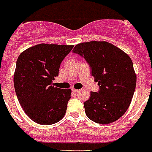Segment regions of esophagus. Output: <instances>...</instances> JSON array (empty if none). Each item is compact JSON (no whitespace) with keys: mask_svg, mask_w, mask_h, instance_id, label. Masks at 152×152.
Segmentation results:
<instances>
[{"mask_svg":"<svg viewBox=\"0 0 152 152\" xmlns=\"http://www.w3.org/2000/svg\"><path fill=\"white\" fill-rule=\"evenodd\" d=\"M72 91L74 92H79L80 91V89H72Z\"/></svg>","mask_w":152,"mask_h":152,"instance_id":"34e87169","label":"esophagus"}]
</instances>
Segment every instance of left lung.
<instances>
[{"label": "left lung", "mask_w": 152, "mask_h": 152, "mask_svg": "<svg viewBox=\"0 0 152 152\" xmlns=\"http://www.w3.org/2000/svg\"><path fill=\"white\" fill-rule=\"evenodd\" d=\"M74 53L83 57L98 82V92H91L84 102L86 114L93 122L109 124L127 111L136 86V74L128 54L105 41H90L77 44Z\"/></svg>", "instance_id": "8db88e82"}]
</instances>
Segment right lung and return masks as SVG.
Instances as JSON below:
<instances>
[{
    "label": "right lung",
    "mask_w": 152,
    "mask_h": 152,
    "mask_svg": "<svg viewBox=\"0 0 152 152\" xmlns=\"http://www.w3.org/2000/svg\"><path fill=\"white\" fill-rule=\"evenodd\" d=\"M72 45L40 43L18 56L14 75L16 95L30 119L49 125L63 118L71 90L53 86L60 63L72 50Z\"/></svg>",
    "instance_id": "1"
}]
</instances>
